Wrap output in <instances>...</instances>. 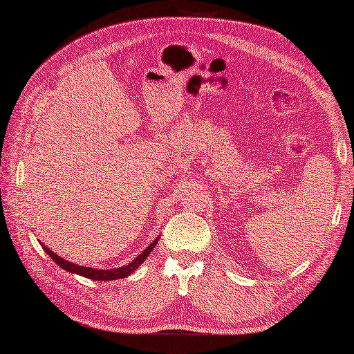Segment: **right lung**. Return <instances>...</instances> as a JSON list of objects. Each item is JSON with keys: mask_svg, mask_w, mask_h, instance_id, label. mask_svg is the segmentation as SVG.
Here are the masks:
<instances>
[{"mask_svg": "<svg viewBox=\"0 0 354 354\" xmlns=\"http://www.w3.org/2000/svg\"><path fill=\"white\" fill-rule=\"evenodd\" d=\"M158 243V239H155V242L150 243L145 251H142L137 259L132 260L129 265L122 266V268H117V269H93V268H86V266H80V265H74L71 261H66L65 259H62L61 255H57L56 252H53L51 250H48L47 246L44 243H41V246L44 248V251L47 252L50 257L57 263V266H61L62 269H65L66 272H73V274H77L82 277H86L89 280H99V281H109V280H118V278H126L127 275H131L135 269H137L142 261H145L149 254L153 251L155 245Z\"/></svg>", "mask_w": 354, "mask_h": 354, "instance_id": "add662e5", "label": "right lung"}]
</instances>
